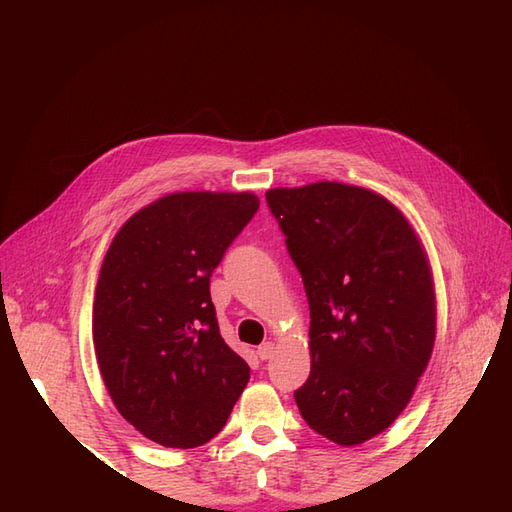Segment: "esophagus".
<instances>
[{"instance_id":"34e87169","label":"esophagus","mask_w":512,"mask_h":512,"mask_svg":"<svg viewBox=\"0 0 512 512\" xmlns=\"http://www.w3.org/2000/svg\"><path fill=\"white\" fill-rule=\"evenodd\" d=\"M273 352H275V346H273L271 342H265L262 346H258V350H256V354H258V359H260V361H267V359H271Z\"/></svg>"}]
</instances>
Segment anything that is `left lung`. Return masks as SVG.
I'll return each mask as SVG.
<instances>
[{
	"label": "left lung",
	"instance_id": "1",
	"mask_svg": "<svg viewBox=\"0 0 512 512\" xmlns=\"http://www.w3.org/2000/svg\"><path fill=\"white\" fill-rule=\"evenodd\" d=\"M309 303L312 371L294 401L305 423L342 446L378 436L401 414L436 337L423 247L389 200L320 181L267 192Z\"/></svg>",
	"mask_w": 512,
	"mask_h": 512
}]
</instances>
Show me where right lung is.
Returning a JSON list of instances; mask_svg holds the SVG:
<instances>
[{
	"label": "right lung",
	"mask_w": 512,
	"mask_h": 512,
	"mask_svg": "<svg viewBox=\"0 0 512 512\" xmlns=\"http://www.w3.org/2000/svg\"><path fill=\"white\" fill-rule=\"evenodd\" d=\"M250 192H179L134 213L104 256L94 346L113 404L145 438L194 448L218 436L250 367L220 335L211 275L250 224Z\"/></svg>",
	"instance_id": "add662e5"
}]
</instances>
